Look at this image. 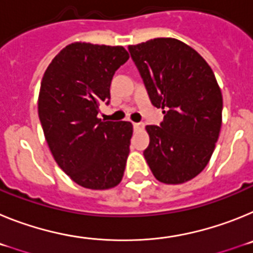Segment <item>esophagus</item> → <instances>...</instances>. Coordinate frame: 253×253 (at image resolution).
Listing matches in <instances>:
<instances>
[{"label":"esophagus","mask_w":253,"mask_h":253,"mask_svg":"<svg viewBox=\"0 0 253 253\" xmlns=\"http://www.w3.org/2000/svg\"><path fill=\"white\" fill-rule=\"evenodd\" d=\"M133 128L134 130H140L143 128L142 123H133Z\"/></svg>","instance_id":"34e87169"}]
</instances>
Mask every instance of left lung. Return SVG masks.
Masks as SVG:
<instances>
[{"mask_svg": "<svg viewBox=\"0 0 253 253\" xmlns=\"http://www.w3.org/2000/svg\"><path fill=\"white\" fill-rule=\"evenodd\" d=\"M128 49L152 105L165 114L160 126H146L144 158L158 181L184 184L205 169L218 140L223 99L215 76L177 39L157 38Z\"/></svg>", "mask_w": 253, "mask_h": 253, "instance_id": "left-lung-1", "label": "left lung"}]
</instances>
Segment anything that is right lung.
Returning <instances> with one entry per match:
<instances>
[{"label": "right lung", "mask_w": 253, "mask_h": 253, "mask_svg": "<svg viewBox=\"0 0 253 253\" xmlns=\"http://www.w3.org/2000/svg\"><path fill=\"white\" fill-rule=\"evenodd\" d=\"M129 59L123 46L72 43L55 55L40 84L38 113L58 166L80 186L115 187L124 175L133 125L102 122L114 73Z\"/></svg>", "instance_id": "obj_1"}]
</instances>
